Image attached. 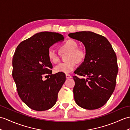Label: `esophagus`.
Returning a JSON list of instances; mask_svg holds the SVG:
<instances>
[{"label": "esophagus", "mask_w": 130, "mask_h": 130, "mask_svg": "<svg viewBox=\"0 0 130 130\" xmlns=\"http://www.w3.org/2000/svg\"><path fill=\"white\" fill-rule=\"evenodd\" d=\"M71 77H71V75H69V74H66V79H70V78H71Z\"/></svg>", "instance_id": "1"}]
</instances>
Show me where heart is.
Wrapping results in <instances>:
<instances>
[{
  "label": "heart",
  "mask_w": 130,
  "mask_h": 130,
  "mask_svg": "<svg viewBox=\"0 0 130 130\" xmlns=\"http://www.w3.org/2000/svg\"><path fill=\"white\" fill-rule=\"evenodd\" d=\"M60 52L64 53L68 52L66 57L67 61L59 63L55 66V71L56 72L68 74L73 71L76 68V62H82L86 57V51L83 48L78 47L76 41L69 39L60 45ZM47 56L51 62L56 63L59 60V56L56 51L53 47H50L47 50Z\"/></svg>",
  "instance_id": "heart-1"
}]
</instances>
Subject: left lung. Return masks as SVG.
Listing matches in <instances>:
<instances>
[{
	"instance_id": "8db88e82",
	"label": "left lung",
	"mask_w": 130,
	"mask_h": 130,
	"mask_svg": "<svg viewBox=\"0 0 130 130\" xmlns=\"http://www.w3.org/2000/svg\"><path fill=\"white\" fill-rule=\"evenodd\" d=\"M85 45L86 57L74 76L75 101L81 107L95 110L103 106L114 91L118 72L117 57L110 42L104 36L91 31L69 34Z\"/></svg>"
}]
</instances>
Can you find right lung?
Masks as SVG:
<instances>
[{
  "mask_svg": "<svg viewBox=\"0 0 130 130\" xmlns=\"http://www.w3.org/2000/svg\"><path fill=\"white\" fill-rule=\"evenodd\" d=\"M64 39L59 33L40 32L21 42L15 51L12 75L20 98L31 109L45 111L56 104L66 76L52 74L47 52L51 45ZM45 75L50 77L43 81Z\"/></svg>",
  "mask_w": 130,
  "mask_h": 130,
  "instance_id": "1",
  "label": "right lung"
}]
</instances>
